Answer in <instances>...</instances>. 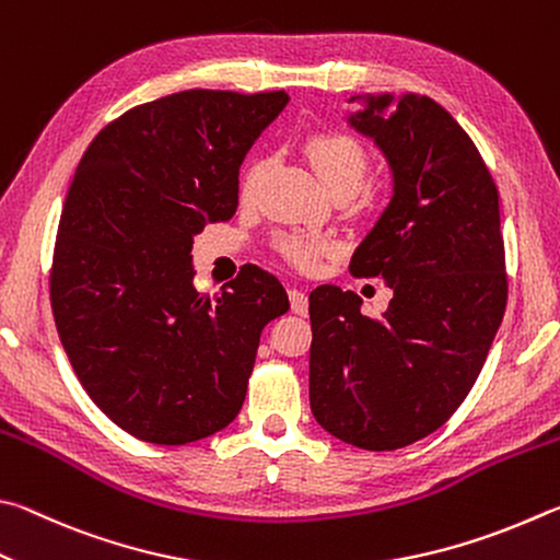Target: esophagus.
I'll use <instances>...</instances> for the list:
<instances>
[{"mask_svg":"<svg viewBox=\"0 0 560 560\" xmlns=\"http://www.w3.org/2000/svg\"><path fill=\"white\" fill-rule=\"evenodd\" d=\"M290 307H292V312H295V315H307V310H310V300H307V295L302 290H298V288H292L290 292Z\"/></svg>","mask_w":560,"mask_h":560,"instance_id":"1","label":"esophagus"}]
</instances>
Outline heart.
<instances>
[{
  "label": "heart",
  "mask_w": 560,
  "mask_h": 560,
  "mask_svg": "<svg viewBox=\"0 0 560 560\" xmlns=\"http://www.w3.org/2000/svg\"><path fill=\"white\" fill-rule=\"evenodd\" d=\"M307 160L312 164V170L322 179V184L327 189H335L339 184H354L357 189L364 182L366 176V152L354 137L341 135V132H322L310 137V142L305 147ZM265 174V162L255 160L241 176V194L243 199H250L258 189V184ZM278 250L282 253V258H288L295 268L300 270H312L317 268L319 258L337 250V243L329 238H322V235L315 233H285L278 238Z\"/></svg>",
  "instance_id": "heart-1"
}]
</instances>
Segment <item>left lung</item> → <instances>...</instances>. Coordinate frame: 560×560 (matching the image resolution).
Masks as SVG:
<instances>
[{"mask_svg": "<svg viewBox=\"0 0 560 560\" xmlns=\"http://www.w3.org/2000/svg\"><path fill=\"white\" fill-rule=\"evenodd\" d=\"M351 130L390 172V199L351 272L394 290L378 319L351 290L310 295V406L329 435L398 450L438 430L485 366L506 307L499 194L475 142L418 93L351 95Z\"/></svg>", "mask_w": 560, "mask_h": 560, "instance_id": "1", "label": "left lung"}]
</instances>
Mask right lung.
<instances>
[{
	"label": "right lung",
	"mask_w": 560,
	"mask_h": 560,
	"mask_svg": "<svg viewBox=\"0 0 560 560\" xmlns=\"http://www.w3.org/2000/svg\"><path fill=\"white\" fill-rule=\"evenodd\" d=\"M288 93L182 91L103 127L68 186L51 268L58 337L88 396L127 433L184 445L219 433L248 390L260 331L285 315L255 265L194 288V238L238 209V170Z\"/></svg>",
	"instance_id": "obj_1"
}]
</instances>
